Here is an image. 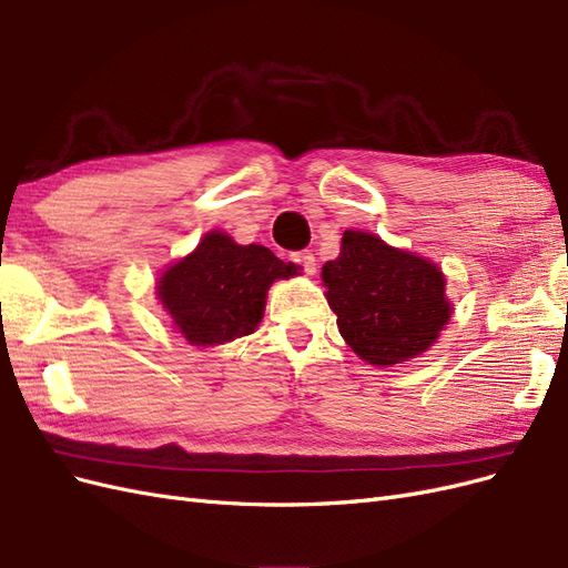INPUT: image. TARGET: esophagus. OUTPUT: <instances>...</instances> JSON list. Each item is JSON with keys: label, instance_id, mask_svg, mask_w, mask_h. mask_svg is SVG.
<instances>
[{"label": "esophagus", "instance_id": "esophagus-1", "mask_svg": "<svg viewBox=\"0 0 568 568\" xmlns=\"http://www.w3.org/2000/svg\"><path fill=\"white\" fill-rule=\"evenodd\" d=\"M291 263H296L305 274H315V270H317V261L311 251L291 253Z\"/></svg>", "mask_w": 568, "mask_h": 568}]
</instances>
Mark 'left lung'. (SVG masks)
<instances>
[{"label":"left lung","mask_w":568,"mask_h":568,"mask_svg":"<svg viewBox=\"0 0 568 568\" xmlns=\"http://www.w3.org/2000/svg\"><path fill=\"white\" fill-rule=\"evenodd\" d=\"M341 336L372 365H398L438 338L453 307L443 272L379 236L346 232L341 255L322 267Z\"/></svg>","instance_id":"left-lung-1"}]
</instances>
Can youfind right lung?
Returning a JSON list of instances; mask_svg holds the SVG:
<instances>
[{"label": "right lung", "mask_w": 568, "mask_h": 568, "mask_svg": "<svg viewBox=\"0 0 568 568\" xmlns=\"http://www.w3.org/2000/svg\"><path fill=\"white\" fill-rule=\"evenodd\" d=\"M291 274L296 265L270 248L239 246L227 234L211 232L192 255L165 270L159 298L186 341L215 346L253 334L270 284Z\"/></svg>", "instance_id": "obj_1"}]
</instances>
